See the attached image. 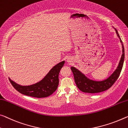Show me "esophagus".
<instances>
[{
  "label": "esophagus",
  "mask_w": 128,
  "mask_h": 128,
  "mask_svg": "<svg viewBox=\"0 0 128 128\" xmlns=\"http://www.w3.org/2000/svg\"><path fill=\"white\" fill-rule=\"evenodd\" d=\"M67 61H68V63H70L71 62H72V61H71V60H70V59H68V60H67Z\"/></svg>",
  "instance_id": "34e87169"
}]
</instances>
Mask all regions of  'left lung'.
Instances as JSON below:
<instances>
[{
    "mask_svg": "<svg viewBox=\"0 0 128 128\" xmlns=\"http://www.w3.org/2000/svg\"><path fill=\"white\" fill-rule=\"evenodd\" d=\"M114 29L121 43L122 48V54L121 60H120L117 68L110 76L105 80H101V81H96V80H90L87 76H84V74L74 67H71V70L73 73L74 80H75L76 86L78 89L82 92L88 93H97L105 91L109 89L119 77L122 68L124 61L125 51L124 47L120 36L117 32V30L116 28Z\"/></svg>",
    "mask_w": 128,
    "mask_h": 128,
    "instance_id": "obj_1",
    "label": "left lung"
}]
</instances>
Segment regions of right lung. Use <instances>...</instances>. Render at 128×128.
Here are the masks:
<instances>
[{
  "label": "right lung",
  "instance_id": "right-lung-1",
  "mask_svg": "<svg viewBox=\"0 0 128 128\" xmlns=\"http://www.w3.org/2000/svg\"><path fill=\"white\" fill-rule=\"evenodd\" d=\"M64 64V60L58 63L49 71L42 80L31 85H20L8 78L13 87L21 94L36 98L47 97L52 95L57 89L59 73Z\"/></svg>",
  "mask_w": 128,
  "mask_h": 128
}]
</instances>
